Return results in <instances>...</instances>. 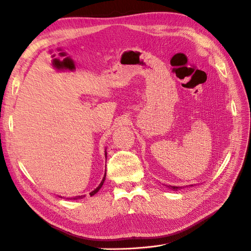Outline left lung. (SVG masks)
Wrapping results in <instances>:
<instances>
[{
	"label": "left lung",
	"mask_w": 251,
	"mask_h": 251,
	"mask_svg": "<svg viewBox=\"0 0 251 251\" xmlns=\"http://www.w3.org/2000/svg\"><path fill=\"white\" fill-rule=\"evenodd\" d=\"M189 186H194V185H189ZM167 187L169 188V189H172V190H178V189H180V188H184V187H177V186H167ZM186 187H187V186H186Z\"/></svg>",
	"instance_id": "1"
}]
</instances>
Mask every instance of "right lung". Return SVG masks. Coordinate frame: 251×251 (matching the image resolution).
<instances>
[{"label": "right lung", "instance_id": "add662e5", "mask_svg": "<svg viewBox=\"0 0 251 251\" xmlns=\"http://www.w3.org/2000/svg\"><path fill=\"white\" fill-rule=\"evenodd\" d=\"M106 157H107V153H106ZM104 179H106V174H104V176H103V178H102V180H101V183L99 184L98 187H97L96 189L93 190L92 192H90V195H91V196H94L95 194H97V192L99 191V189H100V188L102 187ZM84 197H85V196H77V197H75V198H72V199H74V200H78V199H82V198H84ZM61 198H62V197H61ZM67 199H68V198H67ZM69 199H71V198H69Z\"/></svg>", "mask_w": 251, "mask_h": 251}]
</instances>
